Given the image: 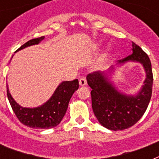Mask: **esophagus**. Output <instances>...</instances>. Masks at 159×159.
Wrapping results in <instances>:
<instances>
[{
  "label": "esophagus",
  "instance_id": "34e87169",
  "mask_svg": "<svg viewBox=\"0 0 159 159\" xmlns=\"http://www.w3.org/2000/svg\"><path fill=\"white\" fill-rule=\"evenodd\" d=\"M79 84L80 86H82V87H83V86H86L87 85V80L85 79V78H80L79 80Z\"/></svg>",
  "mask_w": 159,
  "mask_h": 159
}]
</instances>
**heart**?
Instances as JSON below:
<instances>
[{
	"mask_svg": "<svg viewBox=\"0 0 159 159\" xmlns=\"http://www.w3.org/2000/svg\"><path fill=\"white\" fill-rule=\"evenodd\" d=\"M100 45H101V43H96L94 45H93V48H94V49H97V48H99Z\"/></svg>",
	"mask_w": 159,
	"mask_h": 159,
	"instance_id": "obj_1",
	"label": "heart"
}]
</instances>
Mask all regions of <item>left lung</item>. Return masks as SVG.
Here are the masks:
<instances>
[{"label": "left lung", "instance_id": "left-lung-1", "mask_svg": "<svg viewBox=\"0 0 159 159\" xmlns=\"http://www.w3.org/2000/svg\"><path fill=\"white\" fill-rule=\"evenodd\" d=\"M129 62H139L146 74L143 85L136 94H125L114 86L109 77L115 72L114 67L108 72L98 71L87 77V84L92 88L93 112L99 123L111 130H123L137 123L148 108L152 96L153 78L150 59L134 42L132 54L119 60L117 66L120 67Z\"/></svg>", "mask_w": 159, "mask_h": 159}]
</instances>
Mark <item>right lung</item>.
<instances>
[{
  "label": "right lung",
  "mask_w": 159,
  "mask_h": 159,
  "mask_svg": "<svg viewBox=\"0 0 159 159\" xmlns=\"http://www.w3.org/2000/svg\"><path fill=\"white\" fill-rule=\"evenodd\" d=\"M44 39V36L33 39L21 46L17 51L36 45ZM16 51V52H17ZM79 87L78 80L66 81L60 83L49 99L38 107H23L14 100L7 86V97L12 110L25 125L34 129H51L61 122L66 114L71 97Z\"/></svg>",
  "instance_id": "obj_1"
}]
</instances>
